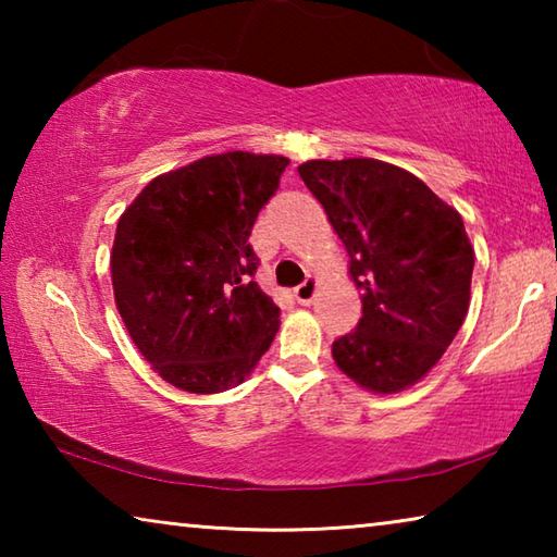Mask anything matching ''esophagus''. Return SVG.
<instances>
[{
    "mask_svg": "<svg viewBox=\"0 0 557 557\" xmlns=\"http://www.w3.org/2000/svg\"><path fill=\"white\" fill-rule=\"evenodd\" d=\"M314 295H317V280H314V277H307L305 282H301L299 287H295V299L299 301L301 307L312 305Z\"/></svg>",
    "mask_w": 557,
    "mask_h": 557,
    "instance_id": "obj_1",
    "label": "esophagus"
}]
</instances>
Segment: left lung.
<instances>
[{
    "mask_svg": "<svg viewBox=\"0 0 557 557\" xmlns=\"http://www.w3.org/2000/svg\"><path fill=\"white\" fill-rule=\"evenodd\" d=\"M324 206L361 289L363 317L332 356L371 393H400L435 369L469 309L474 248L461 215L405 169L381 159L297 166Z\"/></svg>",
    "mask_w": 557,
    "mask_h": 557,
    "instance_id": "8db88e82",
    "label": "left lung"
}]
</instances>
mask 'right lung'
Listing matches in <instances>:
<instances>
[{
  "label": "right lung",
  "mask_w": 557,
  "mask_h": 557,
  "mask_svg": "<svg viewBox=\"0 0 557 557\" xmlns=\"http://www.w3.org/2000/svg\"><path fill=\"white\" fill-rule=\"evenodd\" d=\"M287 164L252 152L196 159L152 178L120 215L110 252L117 312L176 388H233L277 334L280 307L252 282L248 238Z\"/></svg>",
  "instance_id": "right-lung-1"
}]
</instances>
